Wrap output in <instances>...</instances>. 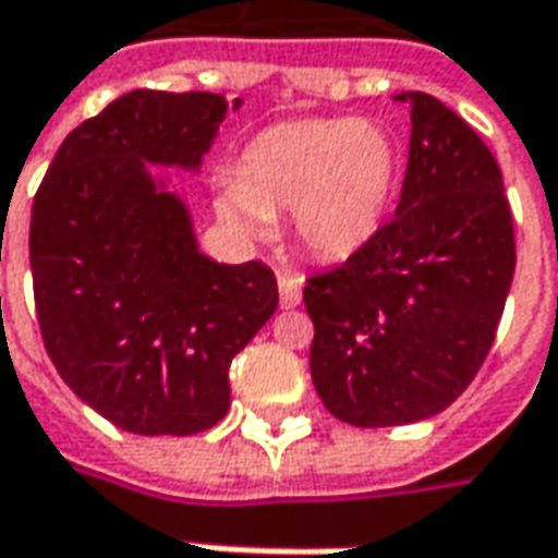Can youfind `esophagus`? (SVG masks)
Instances as JSON below:
<instances>
[{
    "label": "esophagus",
    "instance_id": "1",
    "mask_svg": "<svg viewBox=\"0 0 558 558\" xmlns=\"http://www.w3.org/2000/svg\"><path fill=\"white\" fill-rule=\"evenodd\" d=\"M301 288H304L301 276H291V272H279V301H282V306H286V310H291V306L301 304Z\"/></svg>",
    "mask_w": 558,
    "mask_h": 558
}]
</instances>
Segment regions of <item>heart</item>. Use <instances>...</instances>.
Segmentation results:
<instances>
[{
	"label": "heart",
	"mask_w": 558,
	"mask_h": 558,
	"mask_svg": "<svg viewBox=\"0 0 558 558\" xmlns=\"http://www.w3.org/2000/svg\"><path fill=\"white\" fill-rule=\"evenodd\" d=\"M402 147L372 119H294L252 137L235 174L218 178V215L245 235L291 208L298 245L319 260L365 248L390 211Z\"/></svg>",
	"instance_id": "b5f03b06"
}]
</instances>
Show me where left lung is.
<instances>
[{
	"label": "left lung",
	"mask_w": 558,
	"mask_h": 558,
	"mask_svg": "<svg viewBox=\"0 0 558 558\" xmlns=\"http://www.w3.org/2000/svg\"><path fill=\"white\" fill-rule=\"evenodd\" d=\"M396 100L411 104L396 218L304 288L313 384L353 427H399L448 409L495 343L515 270L513 215L492 149L433 95Z\"/></svg>",
	"instance_id": "left-lung-1"
}]
</instances>
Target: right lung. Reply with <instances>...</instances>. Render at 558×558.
I'll return each mask as SVG.
<instances>
[{
  "mask_svg": "<svg viewBox=\"0 0 558 558\" xmlns=\"http://www.w3.org/2000/svg\"><path fill=\"white\" fill-rule=\"evenodd\" d=\"M223 116L208 92H129L66 134L33 199L45 350L82 402L137 436L215 427L230 362L279 306L270 267L199 254L183 202L147 171L199 168Z\"/></svg>",
  "mask_w": 558,
  "mask_h": 558,
  "instance_id": "right-lung-1",
  "label": "right lung"
}]
</instances>
